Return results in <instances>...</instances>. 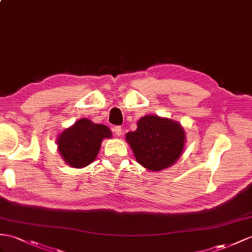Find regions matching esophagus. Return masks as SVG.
Instances as JSON below:
<instances>
[{
    "mask_svg": "<svg viewBox=\"0 0 252 252\" xmlns=\"http://www.w3.org/2000/svg\"><path fill=\"white\" fill-rule=\"evenodd\" d=\"M112 129H113V131L115 132V134H116V136H122V133H123V130H122V128H121V126H114L113 128H112Z\"/></svg>",
    "mask_w": 252,
    "mask_h": 252,
    "instance_id": "obj_1",
    "label": "esophagus"
}]
</instances>
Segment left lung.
Here are the masks:
<instances>
[{
	"instance_id": "8db88e82",
	"label": "left lung",
	"mask_w": 252,
	"mask_h": 252,
	"mask_svg": "<svg viewBox=\"0 0 252 252\" xmlns=\"http://www.w3.org/2000/svg\"><path fill=\"white\" fill-rule=\"evenodd\" d=\"M126 140L140 164L152 171H160L181 156L185 132L179 123L146 115L139 120L136 130L127 132Z\"/></svg>"
}]
</instances>
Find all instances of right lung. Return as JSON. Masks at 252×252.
<instances>
[{
  "instance_id": "1",
  "label": "right lung",
  "mask_w": 252,
  "mask_h": 252,
  "mask_svg": "<svg viewBox=\"0 0 252 252\" xmlns=\"http://www.w3.org/2000/svg\"><path fill=\"white\" fill-rule=\"evenodd\" d=\"M111 137L107 126L82 119L60 134L58 147L64 160L72 168H83L95 160L102 139Z\"/></svg>"
}]
</instances>
